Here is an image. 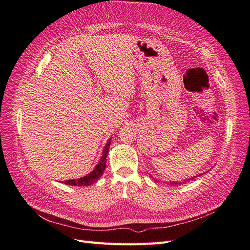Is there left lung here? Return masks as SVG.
Wrapping results in <instances>:
<instances>
[{
  "mask_svg": "<svg viewBox=\"0 0 250 250\" xmlns=\"http://www.w3.org/2000/svg\"><path fill=\"white\" fill-rule=\"evenodd\" d=\"M149 175H150V174H149ZM197 176H200V174H199V175H197ZM197 176H194V177H192V178H190V179L192 180V179H194L195 177H197ZM190 179H187V180H185V181H188V180H190ZM156 181H157V180H156ZM185 181H180V183H176V181H173V183H170V185H171V186H180V185L185 184Z\"/></svg>",
  "mask_w": 250,
  "mask_h": 250,
  "instance_id": "1",
  "label": "left lung"
}]
</instances>
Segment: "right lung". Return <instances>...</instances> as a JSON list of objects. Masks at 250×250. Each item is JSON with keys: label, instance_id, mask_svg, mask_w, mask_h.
<instances>
[{"label": "right lung", "instance_id": "obj_1", "mask_svg": "<svg viewBox=\"0 0 250 250\" xmlns=\"http://www.w3.org/2000/svg\"><path fill=\"white\" fill-rule=\"evenodd\" d=\"M110 140L107 142L106 146L104 147V150H103V154L100 158L99 161V164H98L95 169L90 172L88 175L84 176V177H81L79 179H72V180H65L64 184L65 185H69V186H76V187H82V186H90L95 184L96 181L99 179L101 177V175L103 174L104 170H105V167H106V156H107V153H108V149H109V146H110Z\"/></svg>", "mask_w": 250, "mask_h": 250}]
</instances>
